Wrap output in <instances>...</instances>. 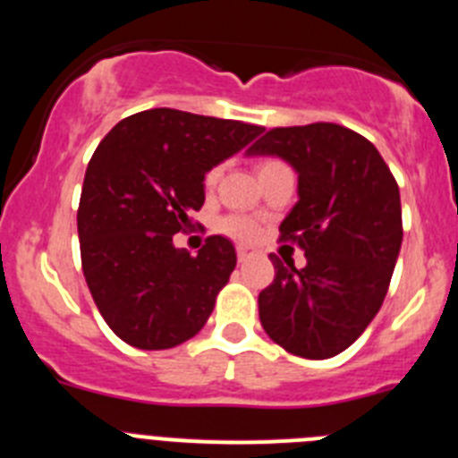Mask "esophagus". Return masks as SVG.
<instances>
[{"label":"esophagus","mask_w":458,"mask_h":458,"mask_svg":"<svg viewBox=\"0 0 458 458\" xmlns=\"http://www.w3.org/2000/svg\"><path fill=\"white\" fill-rule=\"evenodd\" d=\"M236 252H238V261H248V259H252L254 254V248H250V245H238L236 248Z\"/></svg>","instance_id":"1"}]
</instances>
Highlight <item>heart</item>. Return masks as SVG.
<instances>
[{"mask_svg":"<svg viewBox=\"0 0 458 458\" xmlns=\"http://www.w3.org/2000/svg\"><path fill=\"white\" fill-rule=\"evenodd\" d=\"M277 167H286V165L275 160V157H264V160H259L257 163L259 176ZM220 174H222V167L210 169V172L206 174V188H213V185L217 183V179H220ZM220 229L226 233V236L241 238V241H252V238H257V226H254V222L245 220V217H225V220L220 222Z\"/></svg>","mask_w":458,"mask_h":458,"instance_id":"heart-1","label":"heart"}]
</instances>
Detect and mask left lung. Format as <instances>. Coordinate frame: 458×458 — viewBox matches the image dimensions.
<instances>
[{
    "label": "left lung",
    "mask_w": 458,
    "mask_h": 458,
    "mask_svg": "<svg viewBox=\"0 0 458 458\" xmlns=\"http://www.w3.org/2000/svg\"><path fill=\"white\" fill-rule=\"evenodd\" d=\"M248 156H275L298 174V201L279 225L307 266L273 257L259 318L282 349L307 360L342 353L386 301L402 250L399 185L376 147L337 123L273 128Z\"/></svg>",
    "instance_id": "1"
}]
</instances>
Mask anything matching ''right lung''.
<instances>
[{"label": "right lung", "mask_w": 458, "mask_h": 458, "mask_svg": "<svg viewBox=\"0 0 458 458\" xmlns=\"http://www.w3.org/2000/svg\"><path fill=\"white\" fill-rule=\"evenodd\" d=\"M261 125L156 107L119 121L84 174L82 270L105 323L135 349L163 351L199 333L236 268L225 236L192 257L174 245L204 206V176Z\"/></svg>", "instance_id": "obj_1"}]
</instances>
